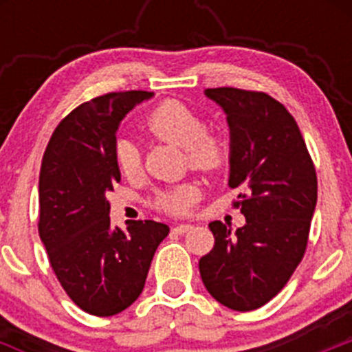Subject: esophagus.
Instances as JSON below:
<instances>
[{"mask_svg":"<svg viewBox=\"0 0 352 352\" xmlns=\"http://www.w3.org/2000/svg\"><path fill=\"white\" fill-rule=\"evenodd\" d=\"M192 229L190 223H178V226L173 227V231L176 232V234H185V232H188Z\"/></svg>","mask_w":352,"mask_h":352,"instance_id":"1","label":"esophagus"}]
</instances>
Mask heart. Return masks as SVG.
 <instances>
[{"instance_id":"obj_1","label":"heart","mask_w":352,"mask_h":352,"mask_svg":"<svg viewBox=\"0 0 352 352\" xmlns=\"http://www.w3.org/2000/svg\"><path fill=\"white\" fill-rule=\"evenodd\" d=\"M144 129L160 141L173 142L185 148L186 160L192 169L213 173L226 164L229 148L227 141L217 132L206 130L201 114L178 100H166L148 114ZM114 157L120 170L132 176L141 167V153L129 139H120L114 148ZM197 188L192 183L170 186L157 194L155 204L170 214H183L194 206Z\"/></svg>"}]
</instances>
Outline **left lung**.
<instances>
[{
  "label": "left lung",
  "mask_w": 352,
  "mask_h": 352,
  "mask_svg": "<svg viewBox=\"0 0 352 352\" xmlns=\"http://www.w3.org/2000/svg\"><path fill=\"white\" fill-rule=\"evenodd\" d=\"M231 130L229 186L241 188L236 208L245 226L234 232L214 220V245L199 272L211 296L248 312L284 289L309 241L317 203V176L298 123L263 91L210 88Z\"/></svg>",
  "instance_id": "obj_1"
}]
</instances>
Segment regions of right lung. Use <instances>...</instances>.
Returning <instances> with one entry per match:
<instances>
[{
  "mask_svg": "<svg viewBox=\"0 0 352 352\" xmlns=\"http://www.w3.org/2000/svg\"><path fill=\"white\" fill-rule=\"evenodd\" d=\"M148 91H120L84 102L61 120L42 158L38 234L61 287L84 312L109 317L129 309L144 289L166 223L111 226L107 192L120 183L114 157L120 121Z\"/></svg>",
  "mask_w": 352,
  "mask_h": 352,
  "instance_id": "right-lung-1",
  "label": "right lung"
}]
</instances>
